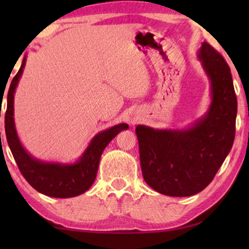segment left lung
Segmentation results:
<instances>
[{"instance_id":"8db88e82","label":"left lung","mask_w":249,"mask_h":249,"mask_svg":"<svg viewBox=\"0 0 249 249\" xmlns=\"http://www.w3.org/2000/svg\"><path fill=\"white\" fill-rule=\"evenodd\" d=\"M197 59L210 80L206 113L185 128L136 127L144 180L166 196L186 197L202 192L233 144L237 97L230 68L206 42L202 43Z\"/></svg>"}]
</instances>
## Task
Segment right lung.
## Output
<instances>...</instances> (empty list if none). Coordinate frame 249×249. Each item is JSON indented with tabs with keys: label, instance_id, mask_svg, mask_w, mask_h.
I'll return each mask as SVG.
<instances>
[{
	"label": "right lung",
	"instance_id": "right-lung-1",
	"mask_svg": "<svg viewBox=\"0 0 249 249\" xmlns=\"http://www.w3.org/2000/svg\"><path fill=\"white\" fill-rule=\"evenodd\" d=\"M27 55L23 56L21 67L10 85L5 113V135L17 165L29 182L40 194L55 198H69L79 196L93 185L97 175L101 155L112 139L122 130H127V124H119L100 131L91 138L79 159L74 162L62 163L43 161L36 159L23 147L15 124V93L26 66Z\"/></svg>",
	"mask_w": 249,
	"mask_h": 249
}]
</instances>
